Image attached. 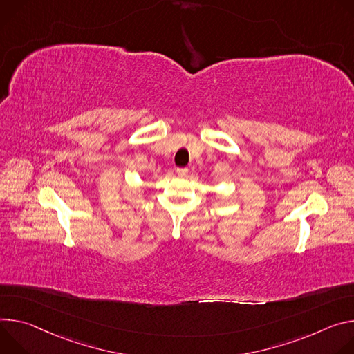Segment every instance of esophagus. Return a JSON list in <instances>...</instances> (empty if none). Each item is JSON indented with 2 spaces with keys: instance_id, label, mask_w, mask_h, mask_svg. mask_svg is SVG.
I'll list each match as a JSON object with an SVG mask.
<instances>
[{
  "instance_id": "obj_1",
  "label": "esophagus",
  "mask_w": 354,
  "mask_h": 354,
  "mask_svg": "<svg viewBox=\"0 0 354 354\" xmlns=\"http://www.w3.org/2000/svg\"><path fill=\"white\" fill-rule=\"evenodd\" d=\"M177 174L180 177H185L188 174V169L187 167H180V169H177Z\"/></svg>"
}]
</instances>
